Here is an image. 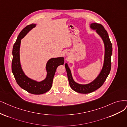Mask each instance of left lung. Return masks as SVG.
<instances>
[{
  "instance_id": "obj_1",
  "label": "left lung",
  "mask_w": 127,
  "mask_h": 127,
  "mask_svg": "<svg viewBox=\"0 0 127 127\" xmlns=\"http://www.w3.org/2000/svg\"><path fill=\"white\" fill-rule=\"evenodd\" d=\"M91 28L93 30H95L97 33L101 37L105 46L104 64L99 74L94 80L90 83L87 84H79L74 81L71 71L68 67L67 64L66 63L65 65L70 87L74 91L82 94L90 93L100 88L108 76L111 66V56L112 48V44L107 31L101 25L97 23H92L91 24Z\"/></svg>"
}]
</instances>
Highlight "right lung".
<instances>
[{"label": "right lung", "mask_w": 127, "mask_h": 127, "mask_svg": "<svg viewBox=\"0 0 127 127\" xmlns=\"http://www.w3.org/2000/svg\"><path fill=\"white\" fill-rule=\"evenodd\" d=\"M36 26L32 23L23 29L19 34L17 39L14 44L12 49V72L17 84L21 88L32 94L40 95L49 91L52 86L53 79L56 69L61 65H63V57L52 58L46 65L47 72L46 77L41 82H37L26 76L21 67L20 60V48L21 40L32 29Z\"/></svg>", "instance_id": "1"}]
</instances>
